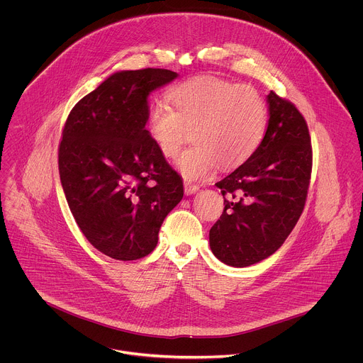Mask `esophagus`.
Here are the masks:
<instances>
[{"instance_id": "1", "label": "esophagus", "mask_w": 363, "mask_h": 363, "mask_svg": "<svg viewBox=\"0 0 363 363\" xmlns=\"http://www.w3.org/2000/svg\"><path fill=\"white\" fill-rule=\"evenodd\" d=\"M184 189H185L186 195H192L199 189V185H195V184H191L189 181H185L184 182Z\"/></svg>"}]
</instances>
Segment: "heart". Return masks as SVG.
Returning <instances> with one entry per match:
<instances>
[{"mask_svg": "<svg viewBox=\"0 0 363 363\" xmlns=\"http://www.w3.org/2000/svg\"><path fill=\"white\" fill-rule=\"evenodd\" d=\"M168 99L172 108L161 100L150 106L147 130L168 160L179 155L191 130L195 144L179 160L189 179L212 175L219 164L226 169L242 165L264 137L267 107L249 84L198 76L174 86Z\"/></svg>", "mask_w": 363, "mask_h": 363, "instance_id": "b5f03b06", "label": "heart"}]
</instances>
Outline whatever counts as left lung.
<instances>
[{
	"mask_svg": "<svg viewBox=\"0 0 363 363\" xmlns=\"http://www.w3.org/2000/svg\"><path fill=\"white\" fill-rule=\"evenodd\" d=\"M269 124L256 152L216 182L225 198L211 228L212 253L232 267L256 264L286 242L307 201L313 148L307 121L289 100L270 91Z\"/></svg>",
	"mask_w": 363,
	"mask_h": 363,
	"instance_id": "left-lung-1",
	"label": "left lung"
}]
</instances>
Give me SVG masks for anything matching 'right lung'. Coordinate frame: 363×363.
<instances>
[{
    "instance_id": "obj_1",
    "label": "right lung",
    "mask_w": 363,
    "mask_h": 363,
    "mask_svg": "<svg viewBox=\"0 0 363 363\" xmlns=\"http://www.w3.org/2000/svg\"><path fill=\"white\" fill-rule=\"evenodd\" d=\"M168 69L123 70L70 110L59 144V175L86 239L116 260H137L184 196L182 178L148 130V94L172 82Z\"/></svg>"
}]
</instances>
